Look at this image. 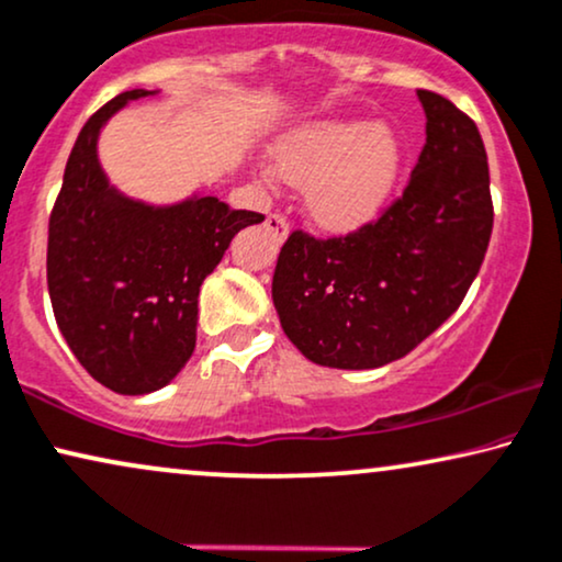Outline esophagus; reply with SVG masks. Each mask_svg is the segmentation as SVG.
<instances>
[{
    "label": "esophagus",
    "instance_id": "esophagus-1",
    "mask_svg": "<svg viewBox=\"0 0 562 562\" xmlns=\"http://www.w3.org/2000/svg\"><path fill=\"white\" fill-rule=\"evenodd\" d=\"M265 225H267V228L272 231L274 236L280 238V240H285V238H288V233H290V225H288V220L282 217V215H269V217L265 220Z\"/></svg>",
    "mask_w": 562,
    "mask_h": 562
}]
</instances>
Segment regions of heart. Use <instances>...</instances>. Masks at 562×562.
<instances>
[{"mask_svg":"<svg viewBox=\"0 0 562 562\" xmlns=\"http://www.w3.org/2000/svg\"><path fill=\"white\" fill-rule=\"evenodd\" d=\"M274 162L288 181L305 183V207L322 228L355 231L371 223L392 196L402 145L389 124L329 119L285 134L277 142Z\"/></svg>","mask_w":562,"mask_h":562,"instance_id":"b5f03b06","label":"heart"}]
</instances>
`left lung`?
I'll list each match as a JSON object with an SVG mask.
<instances>
[{"instance_id": "obj_1", "label": "left lung", "mask_w": 562, "mask_h": 562, "mask_svg": "<svg viewBox=\"0 0 562 562\" xmlns=\"http://www.w3.org/2000/svg\"><path fill=\"white\" fill-rule=\"evenodd\" d=\"M425 147L400 202L345 238L293 233L277 257L272 301L311 363L368 371L400 360L449 318L493 233L487 155L451 101L417 90Z\"/></svg>"}]
</instances>
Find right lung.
<instances>
[{
  "label": "right lung",
  "mask_w": 562,
  "mask_h": 562,
  "mask_svg": "<svg viewBox=\"0 0 562 562\" xmlns=\"http://www.w3.org/2000/svg\"><path fill=\"white\" fill-rule=\"evenodd\" d=\"M126 90L82 126L48 220V295L69 350L98 383L142 396L168 386L196 345V297L233 236L261 215L194 194L170 204L126 196L98 160L101 130Z\"/></svg>",
  "instance_id": "1"
}]
</instances>
